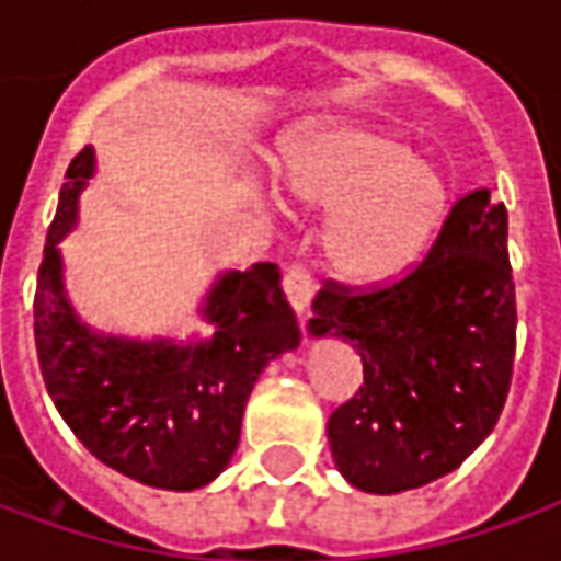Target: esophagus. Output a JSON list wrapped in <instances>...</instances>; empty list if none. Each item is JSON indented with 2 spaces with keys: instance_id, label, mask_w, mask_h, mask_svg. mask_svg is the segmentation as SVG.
Listing matches in <instances>:
<instances>
[{
  "instance_id": "obj_1",
  "label": "esophagus",
  "mask_w": 561,
  "mask_h": 561,
  "mask_svg": "<svg viewBox=\"0 0 561 561\" xmlns=\"http://www.w3.org/2000/svg\"><path fill=\"white\" fill-rule=\"evenodd\" d=\"M284 293H287V302L293 305V311L302 314L308 302H311V296H314V277H311V272L305 265L287 268V274H284Z\"/></svg>"
}]
</instances>
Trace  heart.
<instances>
[{
  "label": "heart",
  "instance_id": "b5f03b06",
  "mask_svg": "<svg viewBox=\"0 0 561 561\" xmlns=\"http://www.w3.org/2000/svg\"><path fill=\"white\" fill-rule=\"evenodd\" d=\"M274 192L289 210H335L323 256L347 284H385L412 268L443 229L451 195L443 170L369 125L323 127L289 142Z\"/></svg>",
  "mask_w": 561,
  "mask_h": 561
}]
</instances>
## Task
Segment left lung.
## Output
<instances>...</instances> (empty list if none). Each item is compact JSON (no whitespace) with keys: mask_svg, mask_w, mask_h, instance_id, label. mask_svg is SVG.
I'll use <instances>...</instances> for the list:
<instances>
[{"mask_svg":"<svg viewBox=\"0 0 561 561\" xmlns=\"http://www.w3.org/2000/svg\"><path fill=\"white\" fill-rule=\"evenodd\" d=\"M308 330L363 360L360 391L327 424L339 473L369 494L451 473L492 434L513 378L507 207L489 188L458 198L415 268L369 289L330 280Z\"/></svg>","mask_w":561,"mask_h":561,"instance_id":"8db88e82","label":"left lung"}]
</instances>
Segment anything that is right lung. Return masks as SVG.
Instances as JSON below:
<instances>
[{"instance_id": "right-lung-1", "label": "right lung", "mask_w": 561, "mask_h": 561, "mask_svg": "<svg viewBox=\"0 0 561 561\" xmlns=\"http://www.w3.org/2000/svg\"><path fill=\"white\" fill-rule=\"evenodd\" d=\"M91 176L94 149L84 146L69 161L38 265V369L57 412L96 461L152 489L192 492L229 467L259 373L299 345L302 332L274 262L216 280L201 308L216 327L207 342H137L88 330L67 299L57 243L76 226Z\"/></svg>"}]
</instances>
